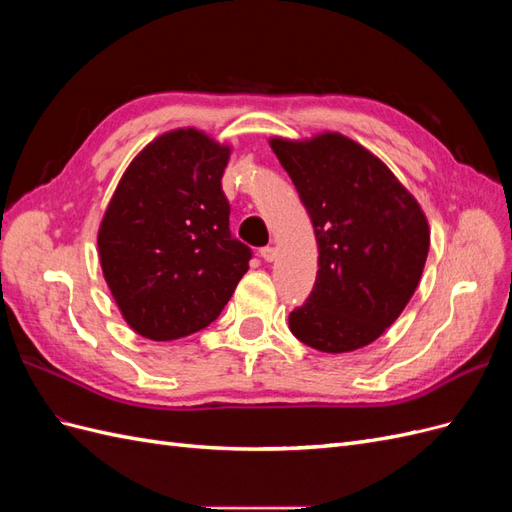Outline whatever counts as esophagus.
I'll return each mask as SVG.
<instances>
[{
  "instance_id": "1",
  "label": "esophagus",
  "mask_w": 512,
  "mask_h": 512,
  "mask_svg": "<svg viewBox=\"0 0 512 512\" xmlns=\"http://www.w3.org/2000/svg\"><path fill=\"white\" fill-rule=\"evenodd\" d=\"M260 256H262V260H265V262H273L275 256H277V250H275V247L267 245V247H262V250H260Z\"/></svg>"
}]
</instances>
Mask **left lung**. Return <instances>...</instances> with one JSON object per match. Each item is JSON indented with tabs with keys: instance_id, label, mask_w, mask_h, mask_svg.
<instances>
[{
	"instance_id": "8db88e82",
	"label": "left lung",
	"mask_w": 512,
	"mask_h": 512,
	"mask_svg": "<svg viewBox=\"0 0 512 512\" xmlns=\"http://www.w3.org/2000/svg\"><path fill=\"white\" fill-rule=\"evenodd\" d=\"M318 241V275L292 309V335L320 352H352L378 339L421 282L429 226L386 164L337 132L312 141L271 138Z\"/></svg>"
}]
</instances>
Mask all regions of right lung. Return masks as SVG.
<instances>
[{
  "label": "right lung",
  "mask_w": 512,
  "mask_h": 512,
  "mask_svg": "<svg viewBox=\"0 0 512 512\" xmlns=\"http://www.w3.org/2000/svg\"><path fill=\"white\" fill-rule=\"evenodd\" d=\"M228 156L194 128L166 132L132 160L108 203L104 280L126 322L153 342L209 327L250 269L222 192Z\"/></svg>",
  "instance_id": "obj_1"
}]
</instances>
